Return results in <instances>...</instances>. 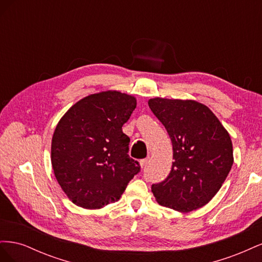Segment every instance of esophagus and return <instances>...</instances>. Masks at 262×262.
I'll return each instance as SVG.
<instances>
[{"mask_svg":"<svg viewBox=\"0 0 262 262\" xmlns=\"http://www.w3.org/2000/svg\"><path fill=\"white\" fill-rule=\"evenodd\" d=\"M148 162H149V158H144V160H141L140 161V166H141L142 168H143L148 164Z\"/></svg>","mask_w":262,"mask_h":262,"instance_id":"1","label":"esophagus"}]
</instances>
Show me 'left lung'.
<instances>
[{"label": "left lung", "instance_id": "left-lung-1", "mask_svg": "<svg viewBox=\"0 0 262 262\" xmlns=\"http://www.w3.org/2000/svg\"><path fill=\"white\" fill-rule=\"evenodd\" d=\"M148 106L172 143L169 175L152 185L156 201L182 213L203 207L232 168L233 144L227 130L210 108L195 100L155 97Z\"/></svg>", "mask_w": 262, "mask_h": 262}]
</instances>
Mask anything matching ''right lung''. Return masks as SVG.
Wrapping results in <instances>:
<instances>
[{"label":"right lung","mask_w":262,"mask_h":262,"mask_svg":"<svg viewBox=\"0 0 262 262\" xmlns=\"http://www.w3.org/2000/svg\"><path fill=\"white\" fill-rule=\"evenodd\" d=\"M136 107L132 95L106 91L78 100L60 119L51 164L62 190L77 207L96 210L117 202L140 171L122 132Z\"/></svg>","instance_id":"1"}]
</instances>
